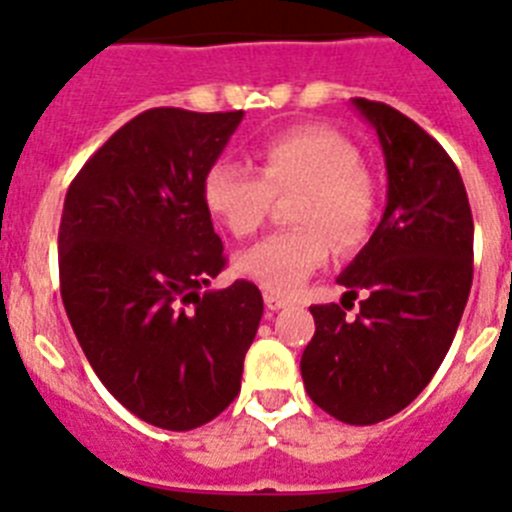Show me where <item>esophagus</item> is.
<instances>
[{"instance_id":"esophagus-1","label":"esophagus","mask_w":512,"mask_h":512,"mask_svg":"<svg viewBox=\"0 0 512 512\" xmlns=\"http://www.w3.org/2000/svg\"><path fill=\"white\" fill-rule=\"evenodd\" d=\"M263 299H265V307H268V309H273V312H276V309L289 307V299H286V296H278V294H273V291H265V294H263Z\"/></svg>"}]
</instances>
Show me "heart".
Segmentation results:
<instances>
[{
	"label": "heart",
	"instance_id": "heart-1",
	"mask_svg": "<svg viewBox=\"0 0 512 512\" xmlns=\"http://www.w3.org/2000/svg\"><path fill=\"white\" fill-rule=\"evenodd\" d=\"M256 171L221 158L203 176V205L236 239L255 234L276 195L299 190L291 221L236 257V270L273 294H291L328 263L330 247H362L380 213V187L362 166L359 148L330 127H294L265 140ZM334 242L330 243L329 239Z\"/></svg>",
	"mask_w": 512,
	"mask_h": 512
}]
</instances>
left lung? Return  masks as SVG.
Returning a JSON list of instances; mask_svg holds the SVG:
<instances>
[{"instance_id": "8db88e82", "label": "left lung", "mask_w": 512, "mask_h": 512, "mask_svg": "<svg viewBox=\"0 0 512 512\" xmlns=\"http://www.w3.org/2000/svg\"><path fill=\"white\" fill-rule=\"evenodd\" d=\"M375 127L388 205L354 263L340 304L309 307L315 336L302 354L309 398L338 422L377 424L406 409L448 354L474 278L466 187L435 137L393 106L354 98ZM363 296L360 315L345 299Z\"/></svg>"}]
</instances>
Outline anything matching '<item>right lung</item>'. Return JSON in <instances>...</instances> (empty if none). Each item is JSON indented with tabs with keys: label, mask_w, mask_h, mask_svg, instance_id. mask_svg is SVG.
<instances>
[{
	"label": "right lung",
	"mask_w": 512,
	"mask_h": 512,
	"mask_svg": "<svg viewBox=\"0 0 512 512\" xmlns=\"http://www.w3.org/2000/svg\"><path fill=\"white\" fill-rule=\"evenodd\" d=\"M242 117L143 111L64 197L59 289L77 341L124 409L171 432L203 427L239 395L263 317L255 283L203 291L226 268L203 176Z\"/></svg>",
	"instance_id": "right-lung-1"
}]
</instances>
